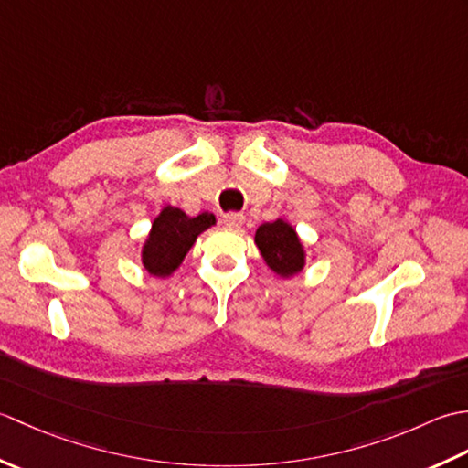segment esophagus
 <instances>
[{
	"mask_svg": "<svg viewBox=\"0 0 468 468\" xmlns=\"http://www.w3.org/2000/svg\"><path fill=\"white\" fill-rule=\"evenodd\" d=\"M243 221H245L243 213L231 211V213H225V215H223V223H225L227 227H233V229H237V227H241V225H243Z\"/></svg>",
	"mask_w": 468,
	"mask_h": 468,
	"instance_id": "1",
	"label": "esophagus"
}]
</instances>
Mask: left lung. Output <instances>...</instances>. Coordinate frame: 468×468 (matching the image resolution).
<instances>
[{"mask_svg":"<svg viewBox=\"0 0 468 468\" xmlns=\"http://www.w3.org/2000/svg\"><path fill=\"white\" fill-rule=\"evenodd\" d=\"M255 243L260 247L263 260L275 273L283 277L297 273L303 267V250L292 225L282 218L273 223H263L255 233Z\"/></svg>","mask_w":468,"mask_h":468,"instance_id":"left-lung-1","label":"left lung"}]
</instances>
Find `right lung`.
Returning <instances> with one entry per match:
<instances>
[{"instance_id":"add662e5","label":"right lung","mask_w":468,"mask_h":468,"mask_svg":"<svg viewBox=\"0 0 468 468\" xmlns=\"http://www.w3.org/2000/svg\"><path fill=\"white\" fill-rule=\"evenodd\" d=\"M211 225H215V217L211 213L186 217L181 208H163V213L154 218L151 235L143 250L146 271L153 275L173 273L193 247L197 235Z\"/></svg>"}]
</instances>
